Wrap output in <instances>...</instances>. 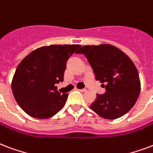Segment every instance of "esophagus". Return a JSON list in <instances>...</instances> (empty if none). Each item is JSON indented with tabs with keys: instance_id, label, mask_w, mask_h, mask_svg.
Masks as SVG:
<instances>
[{
	"instance_id": "obj_1",
	"label": "esophagus",
	"mask_w": 153,
	"mask_h": 153,
	"mask_svg": "<svg viewBox=\"0 0 153 153\" xmlns=\"http://www.w3.org/2000/svg\"><path fill=\"white\" fill-rule=\"evenodd\" d=\"M79 91H81V92H86V91H88V90H87V89H85V88H84V89H79Z\"/></svg>"
}]
</instances>
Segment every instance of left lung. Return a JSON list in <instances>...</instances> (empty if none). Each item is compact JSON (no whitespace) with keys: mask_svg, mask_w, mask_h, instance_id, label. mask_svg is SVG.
<instances>
[{"mask_svg":"<svg viewBox=\"0 0 153 153\" xmlns=\"http://www.w3.org/2000/svg\"><path fill=\"white\" fill-rule=\"evenodd\" d=\"M87 57L96 79L105 82L106 91L97 94L91 108L105 119L125 115L140 96V79L134 62L125 53L111 45H86L76 51Z\"/></svg>","mask_w":153,"mask_h":153,"instance_id":"obj_1","label":"left lung"}]
</instances>
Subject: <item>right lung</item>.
Here are the masks:
<instances>
[{
	"instance_id": "obj_1",
	"label": "right lung",
	"mask_w": 153,
	"mask_h": 153,
	"mask_svg": "<svg viewBox=\"0 0 153 153\" xmlns=\"http://www.w3.org/2000/svg\"><path fill=\"white\" fill-rule=\"evenodd\" d=\"M79 45H53L36 48L19 63L11 88L23 111L35 118L45 119L61 110L67 93L56 91L63 81L66 62Z\"/></svg>"
}]
</instances>
